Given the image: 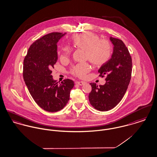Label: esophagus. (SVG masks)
<instances>
[{"label": "esophagus", "instance_id": "obj_1", "mask_svg": "<svg viewBox=\"0 0 157 157\" xmlns=\"http://www.w3.org/2000/svg\"><path fill=\"white\" fill-rule=\"evenodd\" d=\"M76 84L79 86H83L86 84V82L84 81H78V82H76Z\"/></svg>", "mask_w": 157, "mask_h": 157}]
</instances>
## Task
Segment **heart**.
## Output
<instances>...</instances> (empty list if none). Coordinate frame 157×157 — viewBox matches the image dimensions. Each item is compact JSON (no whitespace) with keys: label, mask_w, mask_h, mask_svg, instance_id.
<instances>
[{"label":"heart","mask_w":157,"mask_h":157,"mask_svg":"<svg viewBox=\"0 0 157 157\" xmlns=\"http://www.w3.org/2000/svg\"><path fill=\"white\" fill-rule=\"evenodd\" d=\"M71 42L74 48L85 51V59H88L94 66L101 67L110 59L112 55V46L109 42L101 40L99 35L92 33H85L73 35ZM71 52L68 47L62 48L61 58H67ZM88 63L78 64L74 66L71 73L79 78H84L90 71Z\"/></svg>","instance_id":"obj_1"}]
</instances>
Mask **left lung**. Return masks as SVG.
Wrapping results in <instances>:
<instances>
[{
	"mask_svg": "<svg viewBox=\"0 0 157 157\" xmlns=\"http://www.w3.org/2000/svg\"><path fill=\"white\" fill-rule=\"evenodd\" d=\"M109 39L114 45L113 54L98 70L100 76L106 75V82L99 86L90 84L92 87L88 96L90 103L101 111L110 110L121 102L129 86L132 68L131 56L124 43L111 36Z\"/></svg>",
	"mask_w": 157,
	"mask_h": 157,
	"instance_id": "1",
	"label": "left lung"
}]
</instances>
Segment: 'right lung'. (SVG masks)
Returning a JSON list of instances; mask_svg holds the SVG:
<instances>
[{
    "label": "right lung",
    "mask_w": 157,
    "mask_h": 157,
    "mask_svg": "<svg viewBox=\"0 0 157 157\" xmlns=\"http://www.w3.org/2000/svg\"><path fill=\"white\" fill-rule=\"evenodd\" d=\"M66 34L52 33L38 39L23 61V76L28 90L38 105L48 112L62 109L68 103L74 86L69 79L58 84L51 75L58 59L57 43Z\"/></svg>",
    "instance_id": "obj_1"
}]
</instances>
